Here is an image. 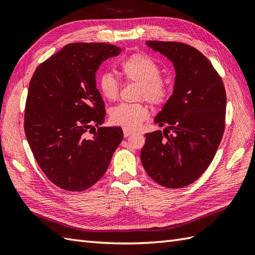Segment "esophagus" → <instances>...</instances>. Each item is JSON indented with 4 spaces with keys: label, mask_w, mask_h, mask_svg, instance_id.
<instances>
[{
    "label": "esophagus",
    "mask_w": 255,
    "mask_h": 255,
    "mask_svg": "<svg viewBox=\"0 0 255 255\" xmlns=\"http://www.w3.org/2000/svg\"><path fill=\"white\" fill-rule=\"evenodd\" d=\"M132 133H133V132H132L131 130H127V129H124V136H125V138L131 136Z\"/></svg>",
    "instance_id": "obj_1"
}]
</instances>
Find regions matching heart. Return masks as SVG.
<instances>
[{
    "label": "heart",
    "mask_w": 255,
    "mask_h": 255,
    "mask_svg": "<svg viewBox=\"0 0 255 255\" xmlns=\"http://www.w3.org/2000/svg\"><path fill=\"white\" fill-rule=\"evenodd\" d=\"M121 71L128 82L140 85L138 97L148 101L153 106H162L171 94V85L161 77V68L153 58L144 53H132L121 64ZM100 93L107 101H115L119 95L118 80L112 73H103L99 78ZM150 115L144 103L119 104L111 112V122L127 130H136Z\"/></svg>",
    "instance_id": "b5f03b06"
}]
</instances>
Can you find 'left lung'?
I'll return each instance as SVG.
<instances>
[{"label": "left lung", "instance_id": "left-lung-1", "mask_svg": "<svg viewBox=\"0 0 255 255\" xmlns=\"http://www.w3.org/2000/svg\"><path fill=\"white\" fill-rule=\"evenodd\" d=\"M147 45L174 63L172 96L154 123L164 131L145 133L141 162L160 185L178 188L194 183L213 161L226 127L224 82L196 48L177 41L148 40Z\"/></svg>", "mask_w": 255, "mask_h": 255}]
</instances>
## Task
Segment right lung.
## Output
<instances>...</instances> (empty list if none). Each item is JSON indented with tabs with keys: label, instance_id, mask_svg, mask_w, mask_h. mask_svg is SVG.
Segmentation results:
<instances>
[{
	"label": "right lung",
	"instance_id": "obj_1",
	"mask_svg": "<svg viewBox=\"0 0 255 255\" xmlns=\"http://www.w3.org/2000/svg\"><path fill=\"white\" fill-rule=\"evenodd\" d=\"M121 51L106 42H72L31 77L24 116L27 141L46 176L66 191L93 186L123 140L121 127H101L106 112L95 81L100 64ZM92 128L94 137L88 139Z\"/></svg>",
	"mask_w": 255,
	"mask_h": 255
}]
</instances>
